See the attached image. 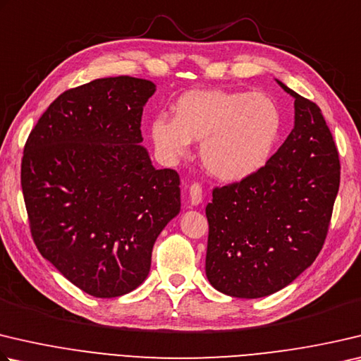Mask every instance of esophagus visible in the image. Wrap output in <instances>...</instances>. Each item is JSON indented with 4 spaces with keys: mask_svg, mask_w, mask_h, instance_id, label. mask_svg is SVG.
Returning a JSON list of instances; mask_svg holds the SVG:
<instances>
[{
    "mask_svg": "<svg viewBox=\"0 0 361 361\" xmlns=\"http://www.w3.org/2000/svg\"><path fill=\"white\" fill-rule=\"evenodd\" d=\"M203 200V191H202V186L199 183H192L191 186H189V202H191V205H199Z\"/></svg>",
    "mask_w": 361,
    "mask_h": 361,
    "instance_id": "34e87169",
    "label": "esophagus"
}]
</instances>
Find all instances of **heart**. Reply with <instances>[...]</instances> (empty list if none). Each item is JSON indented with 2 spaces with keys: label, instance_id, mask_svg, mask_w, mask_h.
<instances>
[{
  "label": "heart",
  "instance_id": "obj_1",
  "mask_svg": "<svg viewBox=\"0 0 361 361\" xmlns=\"http://www.w3.org/2000/svg\"><path fill=\"white\" fill-rule=\"evenodd\" d=\"M173 120L154 118L149 135L167 161L188 156L191 142H200V161L221 181L247 178L265 166L283 130V114L262 93L197 90L178 97Z\"/></svg>",
  "mask_w": 361,
  "mask_h": 361
}]
</instances>
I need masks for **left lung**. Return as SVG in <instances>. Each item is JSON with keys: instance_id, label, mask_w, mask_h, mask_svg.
<instances>
[{"instance_id": "1", "label": "left lung", "mask_w": 361, "mask_h": 361, "mask_svg": "<svg viewBox=\"0 0 361 361\" xmlns=\"http://www.w3.org/2000/svg\"><path fill=\"white\" fill-rule=\"evenodd\" d=\"M278 83L295 99L292 133L259 172L214 188L205 209L207 278L237 298L271 295L312 265L339 189V156L322 112Z\"/></svg>"}]
</instances>
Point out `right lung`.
<instances>
[{
    "label": "right lung",
    "instance_id": "1",
    "mask_svg": "<svg viewBox=\"0 0 361 361\" xmlns=\"http://www.w3.org/2000/svg\"><path fill=\"white\" fill-rule=\"evenodd\" d=\"M153 82L97 78L64 91L25 143L22 191L39 252L97 298L147 279L153 245L180 213V176L140 145Z\"/></svg>",
    "mask_w": 361,
    "mask_h": 361
}]
</instances>
